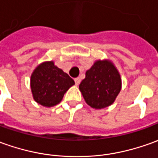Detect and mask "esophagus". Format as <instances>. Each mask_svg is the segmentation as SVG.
<instances>
[{
  "mask_svg": "<svg viewBox=\"0 0 158 158\" xmlns=\"http://www.w3.org/2000/svg\"><path fill=\"white\" fill-rule=\"evenodd\" d=\"M75 81V84L77 85H79V83H80V81H81V79L79 78V77H78V78H76V79H74Z\"/></svg>",
  "mask_w": 158,
  "mask_h": 158,
  "instance_id": "esophagus-1",
  "label": "esophagus"
}]
</instances>
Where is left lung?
<instances>
[{"label": "left lung", "instance_id": "left-lung-1", "mask_svg": "<svg viewBox=\"0 0 158 158\" xmlns=\"http://www.w3.org/2000/svg\"><path fill=\"white\" fill-rule=\"evenodd\" d=\"M122 87L119 73L110 60H97L86 71L79 90L88 106L103 109L115 101Z\"/></svg>", "mask_w": 158, "mask_h": 158}]
</instances>
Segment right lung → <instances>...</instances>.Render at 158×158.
Wrapping results in <instances>:
<instances>
[{
    "label": "right lung",
    "mask_w": 158,
    "mask_h": 158,
    "mask_svg": "<svg viewBox=\"0 0 158 158\" xmlns=\"http://www.w3.org/2000/svg\"><path fill=\"white\" fill-rule=\"evenodd\" d=\"M73 85L74 80L54 65L53 61L40 64L34 70L30 79L34 99L46 107L58 105L66 91Z\"/></svg>",
    "instance_id": "1"
}]
</instances>
